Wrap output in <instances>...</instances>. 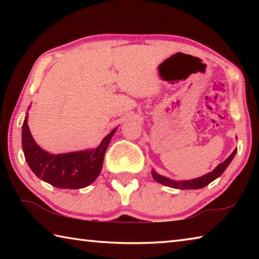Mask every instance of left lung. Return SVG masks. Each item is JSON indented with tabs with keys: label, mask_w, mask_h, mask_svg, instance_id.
Instances as JSON below:
<instances>
[{
	"label": "left lung",
	"mask_w": 259,
	"mask_h": 259,
	"mask_svg": "<svg viewBox=\"0 0 259 259\" xmlns=\"http://www.w3.org/2000/svg\"><path fill=\"white\" fill-rule=\"evenodd\" d=\"M236 151L238 150H234V152L232 153V154L227 157L224 162H222L221 164H218L211 172L204 175V176H202V177L191 179V181H182V182L171 181V179L163 177V176H161V175L156 174L154 170H152V176L157 183L162 184V185H165V186H169L172 188H179V190H198V188H202L204 186H207L208 184L214 181V179L221 176V175L225 171L227 165L230 164V162L233 160V157L235 156Z\"/></svg>",
	"instance_id": "1"
}]
</instances>
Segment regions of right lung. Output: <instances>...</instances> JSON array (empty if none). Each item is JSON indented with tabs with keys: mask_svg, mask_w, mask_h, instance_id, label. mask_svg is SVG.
Returning <instances> with one entry per match:
<instances>
[{
	"mask_svg": "<svg viewBox=\"0 0 259 259\" xmlns=\"http://www.w3.org/2000/svg\"><path fill=\"white\" fill-rule=\"evenodd\" d=\"M26 116L21 131V144L29 168L42 181L59 188L77 190L90 185L102 171L104 155L116 129L103 139L96 150L52 155L35 143Z\"/></svg>",
	"mask_w": 259,
	"mask_h": 259,
	"instance_id": "right-lung-1",
	"label": "right lung"
}]
</instances>
